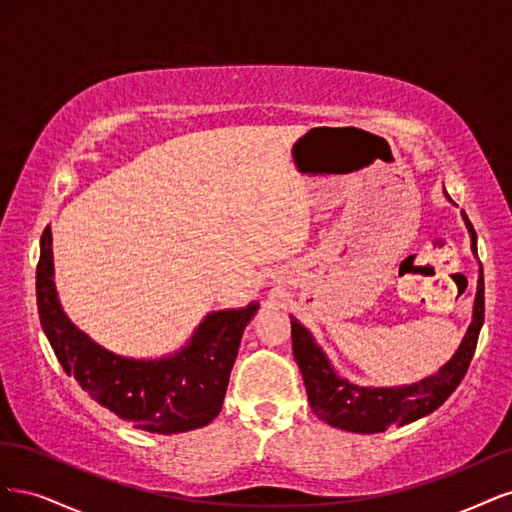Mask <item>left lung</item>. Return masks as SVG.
I'll use <instances>...</instances> for the list:
<instances>
[{"label":"left lung","mask_w":512,"mask_h":512,"mask_svg":"<svg viewBox=\"0 0 512 512\" xmlns=\"http://www.w3.org/2000/svg\"><path fill=\"white\" fill-rule=\"evenodd\" d=\"M444 197L451 202L449 193ZM470 234V249L476 257V232L468 217L461 212ZM485 319V283H483V266L478 263V280L476 295L472 308V323L461 340L455 355L444 364L436 374L425 376L423 381L412 385L398 387H361L340 376L332 361L327 359L325 351L317 344L315 336L308 329L291 317V340H293V357L298 361L308 402L315 415L327 425L338 430L355 432V434H378L385 432L389 425H404L430 415L444 400L455 391V387L464 378L474 349L478 332Z\"/></svg>","instance_id":"1"}]
</instances>
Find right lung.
I'll return each mask as SVG.
<instances>
[{
	"mask_svg": "<svg viewBox=\"0 0 512 512\" xmlns=\"http://www.w3.org/2000/svg\"><path fill=\"white\" fill-rule=\"evenodd\" d=\"M38 312L59 364L91 400L151 434H180L208 425L221 412L229 372L259 302L212 310L178 351L136 359L108 351L70 321L55 287L51 225L40 240Z\"/></svg>",
	"mask_w": 512,
	"mask_h": 512,
	"instance_id": "right-lung-1",
	"label": "right lung"
}]
</instances>
